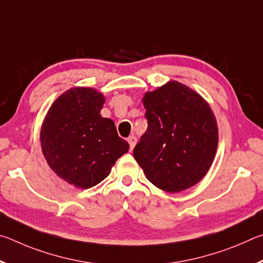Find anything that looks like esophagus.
Here are the masks:
<instances>
[{
    "label": "esophagus",
    "mask_w": 263,
    "mask_h": 263,
    "mask_svg": "<svg viewBox=\"0 0 263 263\" xmlns=\"http://www.w3.org/2000/svg\"><path fill=\"white\" fill-rule=\"evenodd\" d=\"M127 141H128V144H130V149H132L133 147H135V145L137 142V138L135 136H130L127 138Z\"/></svg>",
    "instance_id": "esophagus-1"
}]
</instances>
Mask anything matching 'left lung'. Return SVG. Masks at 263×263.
Masks as SVG:
<instances>
[{
    "mask_svg": "<svg viewBox=\"0 0 263 263\" xmlns=\"http://www.w3.org/2000/svg\"><path fill=\"white\" fill-rule=\"evenodd\" d=\"M147 130L133 157L149 182L179 193L201 181L210 169L218 146L215 115L193 89L171 81L144 99Z\"/></svg>",
    "mask_w": 263,
    "mask_h": 263,
    "instance_id": "obj_1",
    "label": "left lung"
}]
</instances>
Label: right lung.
<instances>
[{
  "instance_id": "right-lung-1",
  "label": "right lung",
  "mask_w": 263,
  "mask_h": 263,
  "mask_svg": "<svg viewBox=\"0 0 263 263\" xmlns=\"http://www.w3.org/2000/svg\"><path fill=\"white\" fill-rule=\"evenodd\" d=\"M104 101L95 89H69L55 100L43 123L41 141L47 163L79 188L103 181L130 147L118 136L112 119L100 115Z\"/></svg>"
}]
</instances>
